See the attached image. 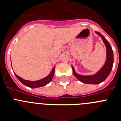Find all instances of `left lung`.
<instances>
[{"mask_svg": "<svg viewBox=\"0 0 121 121\" xmlns=\"http://www.w3.org/2000/svg\"><path fill=\"white\" fill-rule=\"evenodd\" d=\"M96 33L102 37L104 43L106 46L107 48V59L105 65L101 69L94 75L91 76H82L78 74L74 71L73 67H72L73 73L74 76L79 81L86 84H99L106 79L107 78L113 68V52L112 47L108 42L106 40L104 36L100 33L96 31Z\"/></svg>", "mask_w": 121, "mask_h": 121, "instance_id": "obj_1", "label": "left lung"}]
</instances>
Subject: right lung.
<instances>
[{"instance_id":"add662e5","label":"right lung","mask_w":121,"mask_h":121,"mask_svg":"<svg viewBox=\"0 0 121 121\" xmlns=\"http://www.w3.org/2000/svg\"><path fill=\"white\" fill-rule=\"evenodd\" d=\"M15 74V73H14ZM54 74V67L51 70V73H50L48 76L45 77V78L39 80L37 81H26V80L23 79L22 78L19 77L17 76L16 74H15V76H16L18 79L19 80L20 82H21L23 85L25 86H27L30 88H37V87H40V86H43L48 84L49 82H50L53 78Z\"/></svg>"}]
</instances>
